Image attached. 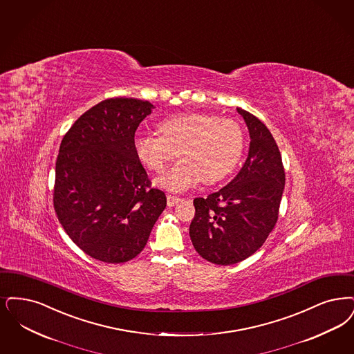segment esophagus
Returning a JSON list of instances; mask_svg holds the SVG:
<instances>
[{"instance_id": "esophagus-1", "label": "esophagus", "mask_w": 354, "mask_h": 354, "mask_svg": "<svg viewBox=\"0 0 354 354\" xmlns=\"http://www.w3.org/2000/svg\"><path fill=\"white\" fill-rule=\"evenodd\" d=\"M179 201H180V198H178V196H172V195H167V205H169V207H174V205H176Z\"/></svg>"}]
</instances>
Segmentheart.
<instances>
[{"instance_id":"b5f03b06","label":"heart","mask_w":354,"mask_h":354,"mask_svg":"<svg viewBox=\"0 0 354 354\" xmlns=\"http://www.w3.org/2000/svg\"><path fill=\"white\" fill-rule=\"evenodd\" d=\"M160 136L134 137L133 147L142 163L154 172L166 170L178 156L182 160L156 183L170 191L224 180L240 162L243 134L237 122L212 114L178 113L163 118Z\"/></svg>"}]
</instances>
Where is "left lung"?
<instances>
[{"mask_svg": "<svg viewBox=\"0 0 354 354\" xmlns=\"http://www.w3.org/2000/svg\"><path fill=\"white\" fill-rule=\"evenodd\" d=\"M250 137L239 175L208 198L194 200L189 237L198 254L216 265H234L254 254L278 220L284 189L279 149L269 129L241 108Z\"/></svg>", "mask_w": 354, "mask_h": 354, "instance_id": "left-lung-1", "label": "left lung"}]
</instances>
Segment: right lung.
Masks as SVG:
<instances>
[{"mask_svg": "<svg viewBox=\"0 0 354 354\" xmlns=\"http://www.w3.org/2000/svg\"><path fill=\"white\" fill-rule=\"evenodd\" d=\"M154 105L104 100L80 115L60 143L54 208L85 254L122 263L141 253L165 211V192L151 188L136 154L137 127Z\"/></svg>", "mask_w": 354, "mask_h": 354, "instance_id": "add662e5", "label": "right lung"}]
</instances>
